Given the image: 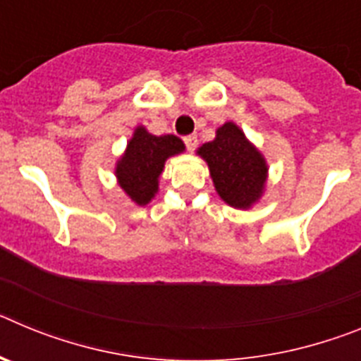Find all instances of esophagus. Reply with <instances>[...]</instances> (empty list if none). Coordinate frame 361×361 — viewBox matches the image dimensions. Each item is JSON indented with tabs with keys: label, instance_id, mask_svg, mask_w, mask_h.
<instances>
[{
	"label": "esophagus",
	"instance_id": "esophagus-1",
	"mask_svg": "<svg viewBox=\"0 0 361 361\" xmlns=\"http://www.w3.org/2000/svg\"><path fill=\"white\" fill-rule=\"evenodd\" d=\"M184 145H186L188 152H195L197 145H199V141H197V135H188V137H184Z\"/></svg>",
	"mask_w": 361,
	"mask_h": 361
}]
</instances>
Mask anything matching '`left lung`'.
<instances>
[{"instance_id":"left-lung-1","label":"left lung","mask_w":361,"mask_h":361,"mask_svg":"<svg viewBox=\"0 0 361 361\" xmlns=\"http://www.w3.org/2000/svg\"><path fill=\"white\" fill-rule=\"evenodd\" d=\"M208 162L216 193L238 209L251 208L262 197L267 180L266 159L235 123H224L212 142L197 149Z\"/></svg>"}]
</instances>
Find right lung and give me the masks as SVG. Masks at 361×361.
I'll use <instances>...</instances> for the list:
<instances>
[{"label":"right lung","instance_id":"right-lung-1","mask_svg":"<svg viewBox=\"0 0 361 361\" xmlns=\"http://www.w3.org/2000/svg\"><path fill=\"white\" fill-rule=\"evenodd\" d=\"M183 152L184 142L178 137L152 135L145 126H137L116 164L117 183L133 202L146 206L159 191L166 159Z\"/></svg>","mask_w":361,"mask_h":361}]
</instances>
